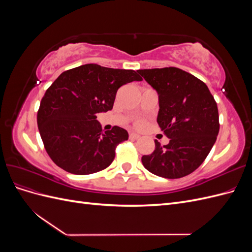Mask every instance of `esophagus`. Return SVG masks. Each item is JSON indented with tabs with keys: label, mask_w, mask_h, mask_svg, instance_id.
Wrapping results in <instances>:
<instances>
[{
	"label": "esophagus",
	"mask_w": 252,
	"mask_h": 252,
	"mask_svg": "<svg viewBox=\"0 0 252 252\" xmlns=\"http://www.w3.org/2000/svg\"><path fill=\"white\" fill-rule=\"evenodd\" d=\"M139 138H140V135L138 133H134V132L129 133V139H130V140H136Z\"/></svg>",
	"instance_id": "esophagus-1"
}]
</instances>
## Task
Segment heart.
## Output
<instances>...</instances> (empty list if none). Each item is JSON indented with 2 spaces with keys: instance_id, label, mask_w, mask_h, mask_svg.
I'll return each mask as SVG.
<instances>
[{
  "instance_id": "obj_1",
  "label": "heart",
  "mask_w": 252,
  "mask_h": 252,
  "mask_svg": "<svg viewBox=\"0 0 252 252\" xmlns=\"http://www.w3.org/2000/svg\"><path fill=\"white\" fill-rule=\"evenodd\" d=\"M136 125L142 126L143 125V121H138V122H136Z\"/></svg>"
}]
</instances>
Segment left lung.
<instances>
[{
	"label": "left lung",
	"instance_id": "8db88e82",
	"mask_svg": "<svg viewBox=\"0 0 252 252\" xmlns=\"http://www.w3.org/2000/svg\"><path fill=\"white\" fill-rule=\"evenodd\" d=\"M158 94V124L169 143L157 140L142 163L151 173L179 179L193 172L208 156L220 130L217 103L201 80L180 68L140 69Z\"/></svg>",
	"mask_w": 252,
	"mask_h": 252
}]
</instances>
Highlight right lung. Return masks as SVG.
<instances>
[{
	"label": "right lung",
	"mask_w": 252,
	"mask_h": 252,
	"mask_svg": "<svg viewBox=\"0 0 252 252\" xmlns=\"http://www.w3.org/2000/svg\"><path fill=\"white\" fill-rule=\"evenodd\" d=\"M133 81H142L134 70L96 64L61 73L45 93L36 118L52 161L73 174L107 168L117 145L128 140V132L118 126L103 132L96 114L111 110L118 89Z\"/></svg>",
	"instance_id": "1"
}]
</instances>
